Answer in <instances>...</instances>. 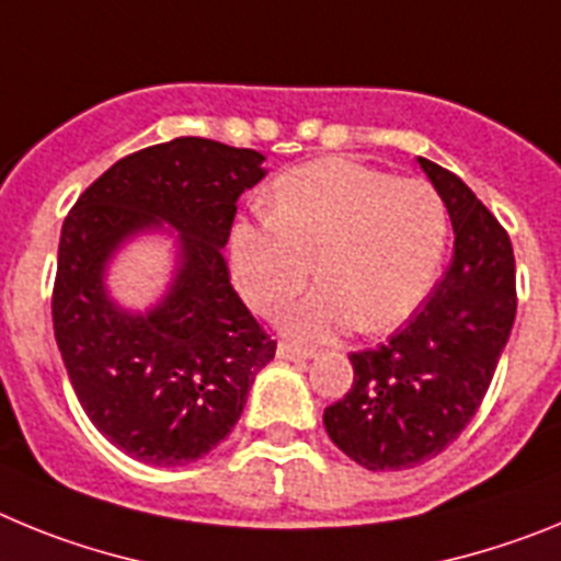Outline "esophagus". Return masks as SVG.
<instances>
[{"label": "esophagus", "mask_w": 561, "mask_h": 561, "mask_svg": "<svg viewBox=\"0 0 561 561\" xmlns=\"http://www.w3.org/2000/svg\"><path fill=\"white\" fill-rule=\"evenodd\" d=\"M314 356L311 348H300V345H291V342H277V359L284 362H306Z\"/></svg>", "instance_id": "1"}]
</instances>
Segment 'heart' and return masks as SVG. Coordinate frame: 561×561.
<instances>
[{
	"label": "heart",
	"instance_id": "b5f03b06",
	"mask_svg": "<svg viewBox=\"0 0 561 561\" xmlns=\"http://www.w3.org/2000/svg\"><path fill=\"white\" fill-rule=\"evenodd\" d=\"M447 232V207L427 182L317 160L277 176L270 216L236 225L232 277L252 309L277 314L314 270L323 286L284 317L286 334L329 340L356 323L379 334L424 304Z\"/></svg>",
	"mask_w": 561,
	"mask_h": 561
}]
</instances>
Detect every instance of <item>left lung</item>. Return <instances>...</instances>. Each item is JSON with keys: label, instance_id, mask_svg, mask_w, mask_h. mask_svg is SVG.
<instances>
[{"label": "left lung", "instance_id": "1", "mask_svg": "<svg viewBox=\"0 0 561 561\" xmlns=\"http://www.w3.org/2000/svg\"><path fill=\"white\" fill-rule=\"evenodd\" d=\"M455 230L453 264L404 329L351 354L354 385L325 408L342 453L370 472L435 458L478 413L517 314L512 241L463 182L419 157Z\"/></svg>", "mask_w": 561, "mask_h": 561}]
</instances>
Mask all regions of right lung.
<instances>
[{
    "label": "right lung",
    "mask_w": 561,
    "mask_h": 561,
    "mask_svg": "<svg viewBox=\"0 0 561 561\" xmlns=\"http://www.w3.org/2000/svg\"><path fill=\"white\" fill-rule=\"evenodd\" d=\"M264 160L176 137L114 162L64 221L58 351L83 413L131 458L185 466L219 447L275 356L221 255L238 196L264 180ZM142 234L172 238L174 270L157 305L128 310L107 289V266Z\"/></svg>",
    "instance_id": "1"
}]
</instances>
